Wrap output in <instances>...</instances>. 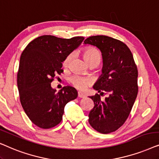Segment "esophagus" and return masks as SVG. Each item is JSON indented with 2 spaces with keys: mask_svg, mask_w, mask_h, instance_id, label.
<instances>
[{
  "mask_svg": "<svg viewBox=\"0 0 159 159\" xmlns=\"http://www.w3.org/2000/svg\"><path fill=\"white\" fill-rule=\"evenodd\" d=\"M78 98H84V97H85V95L82 94L81 92H78Z\"/></svg>",
  "mask_w": 159,
  "mask_h": 159,
  "instance_id": "1",
  "label": "esophagus"
}]
</instances>
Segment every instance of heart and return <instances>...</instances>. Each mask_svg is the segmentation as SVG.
<instances>
[{
	"label": "heart",
	"mask_w": 159,
	"mask_h": 159,
	"mask_svg": "<svg viewBox=\"0 0 159 159\" xmlns=\"http://www.w3.org/2000/svg\"><path fill=\"white\" fill-rule=\"evenodd\" d=\"M82 55H83L84 60L89 65L92 63H95L98 65L102 61V54L101 52L97 49V48L89 46L86 47L82 51ZM72 58H73V54H70L65 57L63 65L64 67H67L70 63ZM69 81L72 84V85L75 86L76 89L79 90H85L88 86L92 84V80L88 77H84L78 74L72 75L69 78Z\"/></svg>",
	"instance_id": "heart-1"
}]
</instances>
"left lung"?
Segmentation results:
<instances>
[{
  "instance_id": "left-lung-1",
  "label": "left lung",
  "mask_w": 159,
  "mask_h": 159,
  "mask_svg": "<svg viewBox=\"0 0 159 159\" xmlns=\"http://www.w3.org/2000/svg\"><path fill=\"white\" fill-rule=\"evenodd\" d=\"M85 44L97 46L103 59L102 74L93 88L109 96L102 101L100 95L90 97L94 107L89 114V122L102 134L119 129L127 119L138 93V70L131 51L119 40L106 35L86 39Z\"/></svg>"
}]
</instances>
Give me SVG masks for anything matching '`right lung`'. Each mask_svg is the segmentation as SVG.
Returning a JSON list of instances; mask_svg holds the SVG:
<instances>
[{
  "label": "right lung",
  "mask_w": 159,
  "mask_h": 159,
  "mask_svg": "<svg viewBox=\"0 0 159 159\" xmlns=\"http://www.w3.org/2000/svg\"><path fill=\"white\" fill-rule=\"evenodd\" d=\"M84 39L82 36L66 39L42 35L23 50L17 72L20 102L30 120L39 127L50 129L60 124L65 105L77 97L75 88L64 86L56 93L51 83L63 72L65 57Z\"/></svg>",
  "instance_id": "add662e5"
}]
</instances>
